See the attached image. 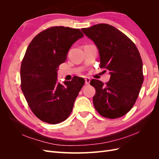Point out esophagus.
I'll return each instance as SVG.
<instances>
[{
	"mask_svg": "<svg viewBox=\"0 0 159 159\" xmlns=\"http://www.w3.org/2000/svg\"><path fill=\"white\" fill-rule=\"evenodd\" d=\"M90 80H90L89 78H85V84H87V85L89 84V83H90Z\"/></svg>",
	"mask_w": 159,
	"mask_h": 159,
	"instance_id": "1",
	"label": "esophagus"
}]
</instances>
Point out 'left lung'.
Here are the masks:
<instances>
[{"instance_id":"obj_1","label":"left lung","mask_w":159,"mask_h":159,"mask_svg":"<svg viewBox=\"0 0 159 159\" xmlns=\"http://www.w3.org/2000/svg\"><path fill=\"white\" fill-rule=\"evenodd\" d=\"M99 50L100 68L107 69L111 78L106 84L92 80L95 89L93 103L103 117L123 116L133 107L143 82V62L134 43L116 28L98 24L81 29Z\"/></svg>"}]
</instances>
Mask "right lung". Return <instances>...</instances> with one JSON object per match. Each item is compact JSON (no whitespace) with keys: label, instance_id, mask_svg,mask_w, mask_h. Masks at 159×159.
<instances>
[{"label":"right lung","instance_id":"1","mask_svg":"<svg viewBox=\"0 0 159 159\" xmlns=\"http://www.w3.org/2000/svg\"><path fill=\"white\" fill-rule=\"evenodd\" d=\"M83 37L80 29L54 26L38 34L28 47L21 64V89L32 112L42 121L60 123L72 111L85 80L75 76L61 84L57 71L72 44Z\"/></svg>","mask_w":159,"mask_h":159}]
</instances>
